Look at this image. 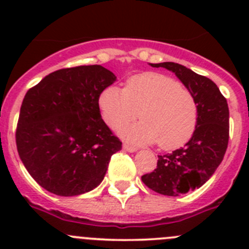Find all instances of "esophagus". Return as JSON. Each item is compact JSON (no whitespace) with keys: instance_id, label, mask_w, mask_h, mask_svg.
Returning a JSON list of instances; mask_svg holds the SVG:
<instances>
[{"instance_id":"obj_1","label":"esophagus","mask_w":249,"mask_h":249,"mask_svg":"<svg viewBox=\"0 0 249 249\" xmlns=\"http://www.w3.org/2000/svg\"><path fill=\"white\" fill-rule=\"evenodd\" d=\"M123 149H124V151H127V152H136L137 151V148H136V147H132V146H129V144H127V143H124L123 144Z\"/></svg>"}]
</instances>
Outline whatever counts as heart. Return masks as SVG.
<instances>
[{
  "instance_id": "heart-1",
  "label": "heart",
  "mask_w": 249,
  "mask_h": 249,
  "mask_svg": "<svg viewBox=\"0 0 249 249\" xmlns=\"http://www.w3.org/2000/svg\"><path fill=\"white\" fill-rule=\"evenodd\" d=\"M98 102L111 127L133 121L140 112L142 121L120 127L118 133L133 143L158 142L162 149L187 143L198 121V106L192 92L171 77L155 72L131 77L123 89L107 87Z\"/></svg>"
}]
</instances>
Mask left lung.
<instances>
[{
    "label": "left lung",
    "mask_w": 249,
    "mask_h": 249,
    "mask_svg": "<svg viewBox=\"0 0 249 249\" xmlns=\"http://www.w3.org/2000/svg\"><path fill=\"white\" fill-rule=\"evenodd\" d=\"M149 65L173 72L198 106V121L191 140L172 153L158 156L157 168L142 176L152 191L177 197L203 186L221 164L230 138V111L227 100L210 78L175 62Z\"/></svg>",
    "instance_id": "left-lung-1"
}]
</instances>
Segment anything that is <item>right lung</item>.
I'll return each mask as SVG.
<instances>
[{
	"mask_svg": "<svg viewBox=\"0 0 249 249\" xmlns=\"http://www.w3.org/2000/svg\"><path fill=\"white\" fill-rule=\"evenodd\" d=\"M117 77L100 65L54 71L28 89L16 131L19 158L32 178L57 196L89 192L122 148L101 117L103 89Z\"/></svg>",
	"mask_w": 249,
	"mask_h": 249,
	"instance_id": "right-lung-1",
	"label": "right lung"
}]
</instances>
